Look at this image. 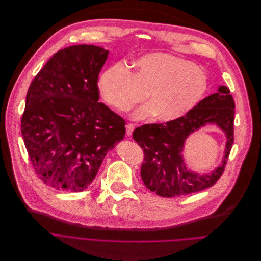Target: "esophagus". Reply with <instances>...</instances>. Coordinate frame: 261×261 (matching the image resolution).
Listing matches in <instances>:
<instances>
[{
	"mask_svg": "<svg viewBox=\"0 0 261 261\" xmlns=\"http://www.w3.org/2000/svg\"><path fill=\"white\" fill-rule=\"evenodd\" d=\"M134 128H135V126L133 125V124H127V125H126V135L132 136V134L134 132Z\"/></svg>",
	"mask_w": 261,
	"mask_h": 261,
	"instance_id": "obj_1",
	"label": "esophagus"
}]
</instances>
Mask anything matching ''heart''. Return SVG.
<instances>
[{"mask_svg": "<svg viewBox=\"0 0 261 261\" xmlns=\"http://www.w3.org/2000/svg\"><path fill=\"white\" fill-rule=\"evenodd\" d=\"M206 73L191 61L163 52L148 53L135 61L130 73L123 65L108 68L98 80L103 100L120 111L128 110L144 97L132 118L155 116L160 123L175 121L198 103L207 90Z\"/></svg>", "mask_w": 261, "mask_h": 261, "instance_id": "obj_1", "label": "heart"}]
</instances>
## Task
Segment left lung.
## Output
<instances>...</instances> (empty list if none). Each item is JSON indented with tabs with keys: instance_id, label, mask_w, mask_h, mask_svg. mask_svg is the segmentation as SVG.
Returning a JSON list of instances; mask_svg holds the SVG:
<instances>
[{
	"instance_id": "obj_1",
	"label": "left lung",
	"mask_w": 261,
	"mask_h": 261,
	"mask_svg": "<svg viewBox=\"0 0 261 261\" xmlns=\"http://www.w3.org/2000/svg\"><path fill=\"white\" fill-rule=\"evenodd\" d=\"M234 102L225 86L205 97L188 114L169 123L144 124L133 133V138L144 152L141 178L154 193L174 197L212 187L224 171L233 142ZM207 123H216L226 134L227 143L220 166L208 175H200L187 168L182 156L189 136Z\"/></svg>"
}]
</instances>
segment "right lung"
I'll list each match as a JSON object with an SVG mask.
<instances>
[{"mask_svg": "<svg viewBox=\"0 0 261 261\" xmlns=\"http://www.w3.org/2000/svg\"><path fill=\"white\" fill-rule=\"evenodd\" d=\"M108 53L90 44L60 49L29 88L24 144L37 176L57 190L88 188L108 151L125 136V121L98 103V74Z\"/></svg>", "mask_w": 261, "mask_h": 261, "instance_id": "obj_1", "label": "right lung"}]
</instances>
